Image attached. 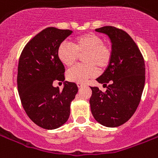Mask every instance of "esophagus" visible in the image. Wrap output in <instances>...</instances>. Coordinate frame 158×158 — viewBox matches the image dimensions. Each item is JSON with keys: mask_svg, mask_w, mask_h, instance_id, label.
Returning a JSON list of instances; mask_svg holds the SVG:
<instances>
[{"mask_svg": "<svg viewBox=\"0 0 158 158\" xmlns=\"http://www.w3.org/2000/svg\"><path fill=\"white\" fill-rule=\"evenodd\" d=\"M77 85H78V87H79V88H80V87H83L85 85H84L83 83H77Z\"/></svg>", "mask_w": 158, "mask_h": 158, "instance_id": "esophagus-1", "label": "esophagus"}]
</instances>
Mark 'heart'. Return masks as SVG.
I'll use <instances>...</instances> for the list:
<instances>
[{"label": "heart", "mask_w": 158, "mask_h": 158, "mask_svg": "<svg viewBox=\"0 0 158 158\" xmlns=\"http://www.w3.org/2000/svg\"><path fill=\"white\" fill-rule=\"evenodd\" d=\"M84 55L82 60L85 64H77L66 73L70 81L82 83L98 74V68L105 70L110 65L113 58L111 47L103 43L100 35L88 32L75 37L73 45L61 43L57 48V56L59 61L66 67L72 66L79 55Z\"/></svg>", "instance_id": "obj_1"}]
</instances>
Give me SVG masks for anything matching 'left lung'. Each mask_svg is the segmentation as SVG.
Returning <instances> with one entry per match:
<instances>
[{
    "mask_svg": "<svg viewBox=\"0 0 158 158\" xmlns=\"http://www.w3.org/2000/svg\"><path fill=\"white\" fill-rule=\"evenodd\" d=\"M108 35L112 43L110 65L96 80L106 92L90 87L92 115L107 127H120L131 117L138 107L145 85V63L137 45L121 29L106 26L95 29Z\"/></svg>",
    "mask_w": 158,
    "mask_h": 158,
    "instance_id": "1",
    "label": "left lung"
}]
</instances>
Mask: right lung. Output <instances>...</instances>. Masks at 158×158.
Instances as JSON below:
<instances>
[{"instance_id": "1", "label": "right lung", "mask_w": 158, "mask_h": 158, "mask_svg": "<svg viewBox=\"0 0 158 158\" xmlns=\"http://www.w3.org/2000/svg\"><path fill=\"white\" fill-rule=\"evenodd\" d=\"M73 31L47 27L26 44L17 69V89L27 115L38 127L53 130L63 126L70 115V104L78 86L64 82L63 90L53 87L55 80L64 81V64L57 48Z\"/></svg>"}]
</instances>
